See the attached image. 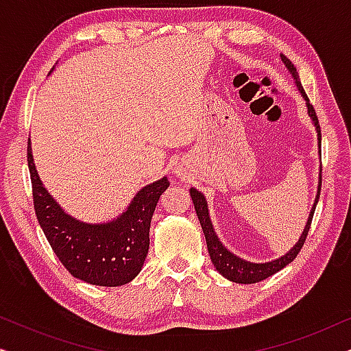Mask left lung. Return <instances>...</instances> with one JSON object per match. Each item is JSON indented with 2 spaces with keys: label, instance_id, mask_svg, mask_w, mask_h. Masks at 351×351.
Segmentation results:
<instances>
[{
  "label": "left lung",
  "instance_id": "left-lung-1",
  "mask_svg": "<svg viewBox=\"0 0 351 351\" xmlns=\"http://www.w3.org/2000/svg\"><path fill=\"white\" fill-rule=\"evenodd\" d=\"M280 57H281L282 64H285V66L287 69V71H289V73H291L292 80H294V83L297 86V89H299L302 99L305 100L306 113H308V117L311 119V124H313V126H315L316 137H318V153H319V156H321V131H319V123H318V118H316V113H315L313 107H311V105H310L308 97H306L304 88H302L300 78H299V71H297L295 66L292 65V62L287 59L286 56L281 54ZM319 191H321V169H319L318 190H316V196H315L313 206H311L308 219H306V223H305V227H304V232H302L300 238L297 239V243L289 249V251L285 254V256H281V257H278V258H273V261H268V262H251V261H246V258H241L239 256H237V254H233L228 247H225V244L220 241V238L217 237V233H215L213 220H210L208 199H206V196L201 193L199 190H196L195 186H191V189H190V196H191V199H193L196 215H198L201 228H203V233H204V238H206V244H208V251H209L210 261H213V265L215 267V270H217L223 278H227L228 281L238 282V285H254V282H258V281L265 280V278L275 275L276 271H280L281 268H285L286 265H289V263L297 257V254L300 252V249H302V246H304V243H305L306 234H308L310 223H311V219H313L315 208H316V204H318V199H319Z\"/></svg>",
  "mask_w": 351,
  "mask_h": 351
}]
</instances>
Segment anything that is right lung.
I'll use <instances>...</instances> for the list:
<instances>
[{"mask_svg":"<svg viewBox=\"0 0 351 351\" xmlns=\"http://www.w3.org/2000/svg\"><path fill=\"white\" fill-rule=\"evenodd\" d=\"M28 169L38 222L66 270L94 286L131 282L145 262L152 217L158 199L169 186L167 177L142 186L117 217L93 223L66 213L47 191L36 171L32 142H28Z\"/></svg>","mask_w":351,"mask_h":351,"instance_id":"right-lung-1","label":"right lung"}]
</instances>
